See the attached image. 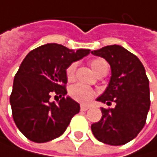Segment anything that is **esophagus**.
<instances>
[{"mask_svg": "<svg viewBox=\"0 0 157 157\" xmlns=\"http://www.w3.org/2000/svg\"><path fill=\"white\" fill-rule=\"evenodd\" d=\"M87 109H89V106L88 105H84V104L80 105V110H82V111H86Z\"/></svg>", "mask_w": 157, "mask_h": 157, "instance_id": "34e87169", "label": "esophagus"}]
</instances>
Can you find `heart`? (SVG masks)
I'll return each instance as SVG.
<instances>
[{
    "instance_id": "b5f03b06",
    "label": "heart",
    "mask_w": 157,
    "mask_h": 157,
    "mask_svg": "<svg viewBox=\"0 0 157 157\" xmlns=\"http://www.w3.org/2000/svg\"><path fill=\"white\" fill-rule=\"evenodd\" d=\"M91 69L93 72L95 73L97 75L101 74H107L108 71V66L106 62L101 59V58H96L93 59L89 62ZM75 70H77V64L72 63L66 71V75L69 82H72L75 78ZM95 90L93 88L86 86V85L82 84V83H77L73 85L70 88V95L72 96L75 100L82 103H87L90 100H92L93 97L95 96Z\"/></svg>"
}]
</instances>
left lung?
Masks as SVG:
<instances>
[{"label":"left lung","mask_w":157,"mask_h":157,"mask_svg":"<svg viewBox=\"0 0 157 157\" xmlns=\"http://www.w3.org/2000/svg\"><path fill=\"white\" fill-rule=\"evenodd\" d=\"M91 53L104 58L111 67L109 84L96 100L116 104L114 108H101V119L91 125V131L99 142L122 146L137 137L146 124L151 105L146 70L137 56L120 45Z\"/></svg>","instance_id":"obj_1"}]
</instances>
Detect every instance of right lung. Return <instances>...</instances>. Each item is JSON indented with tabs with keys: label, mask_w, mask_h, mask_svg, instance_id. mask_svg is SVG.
<instances>
[{
	"label": "right lung",
	"mask_w": 157,
	"mask_h": 157,
	"mask_svg": "<svg viewBox=\"0 0 157 157\" xmlns=\"http://www.w3.org/2000/svg\"><path fill=\"white\" fill-rule=\"evenodd\" d=\"M90 50H71L50 43L30 51L15 74L10 102L18 130L34 143H46L63 135L79 104L67 94V68ZM52 95L61 97L58 103ZM59 100V99H58Z\"/></svg>",
	"instance_id": "add662e5"
}]
</instances>
